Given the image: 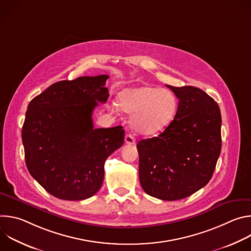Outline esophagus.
<instances>
[{"label":"esophagus","instance_id":"34e87169","mask_svg":"<svg viewBox=\"0 0 251 251\" xmlns=\"http://www.w3.org/2000/svg\"><path fill=\"white\" fill-rule=\"evenodd\" d=\"M135 138L131 134H126L125 136V143L128 145H134L135 144Z\"/></svg>","mask_w":251,"mask_h":251}]
</instances>
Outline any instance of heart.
<instances>
[{
    "instance_id": "obj_1",
    "label": "heart",
    "mask_w": 251,
    "mask_h": 251,
    "mask_svg": "<svg viewBox=\"0 0 251 251\" xmlns=\"http://www.w3.org/2000/svg\"><path fill=\"white\" fill-rule=\"evenodd\" d=\"M118 104H112V110L120 108L132 116L134 130L142 135H155L166 129L175 119L178 100L169 89L142 85L123 89L118 95Z\"/></svg>"
}]
</instances>
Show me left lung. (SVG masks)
Wrapping results in <instances>:
<instances>
[{"label":"left lung","instance_id":"8db88e82","mask_svg":"<svg viewBox=\"0 0 251 251\" xmlns=\"http://www.w3.org/2000/svg\"><path fill=\"white\" fill-rule=\"evenodd\" d=\"M166 86L178 99L177 113L158 137L137 144L139 178L148 195L176 201L211 178L222 149V115L218 103L201 89Z\"/></svg>","mask_w":251,"mask_h":251}]
</instances>
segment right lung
I'll list each match as a JSON object with an SVG mask.
<instances>
[{"mask_svg": "<svg viewBox=\"0 0 251 251\" xmlns=\"http://www.w3.org/2000/svg\"><path fill=\"white\" fill-rule=\"evenodd\" d=\"M108 77L55 82L27 106L22 129L26 168L55 198L81 201L95 195L106 159L123 145L122 126L93 127L94 108L109 96Z\"/></svg>", "mask_w": 251, "mask_h": 251, "instance_id": "add662e5", "label": "right lung"}]
</instances>
